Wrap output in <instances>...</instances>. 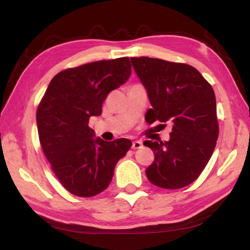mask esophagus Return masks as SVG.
I'll list each match as a JSON object with an SVG mask.
<instances>
[{"mask_svg": "<svg viewBox=\"0 0 250 250\" xmlns=\"http://www.w3.org/2000/svg\"><path fill=\"white\" fill-rule=\"evenodd\" d=\"M143 146V143L139 140H135L132 142V149H141Z\"/></svg>", "mask_w": 250, "mask_h": 250, "instance_id": "esophagus-1", "label": "esophagus"}]
</instances>
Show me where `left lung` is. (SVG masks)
Listing matches in <instances>:
<instances>
[{
	"label": "left lung",
	"mask_w": 250,
	"mask_h": 250,
	"mask_svg": "<svg viewBox=\"0 0 250 250\" xmlns=\"http://www.w3.org/2000/svg\"><path fill=\"white\" fill-rule=\"evenodd\" d=\"M131 62L152 105L149 124L173 125L168 141L143 143L154 153L146 177L162 188L188 186L200 176L216 146L219 130L213 88L189 65L150 57H132Z\"/></svg>",
	"instance_id": "left-lung-1"
}]
</instances>
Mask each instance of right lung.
<instances>
[{
  "label": "right lung",
  "instance_id": "right-lung-1",
  "mask_svg": "<svg viewBox=\"0 0 250 250\" xmlns=\"http://www.w3.org/2000/svg\"><path fill=\"white\" fill-rule=\"evenodd\" d=\"M128 57L68 68L50 80L36 112L40 142L55 175L69 193L91 197L108 188L118 161L132 146L95 138L89 118L100 116L110 91L129 79Z\"/></svg>",
  "mask_w": 250,
  "mask_h": 250
}]
</instances>
